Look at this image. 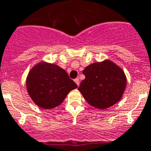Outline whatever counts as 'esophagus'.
Returning <instances> with one entry per match:
<instances>
[{
	"label": "esophagus",
	"mask_w": 151,
	"mask_h": 151,
	"mask_svg": "<svg viewBox=\"0 0 151 151\" xmlns=\"http://www.w3.org/2000/svg\"><path fill=\"white\" fill-rule=\"evenodd\" d=\"M74 82H75L76 84H77V85H78V86H79L80 81H79V79H78V78H76V79H74Z\"/></svg>",
	"instance_id": "1"
}]
</instances>
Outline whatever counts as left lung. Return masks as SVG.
I'll return each instance as SVG.
<instances>
[{"label":"left lung","mask_w":151,"mask_h":151,"mask_svg":"<svg viewBox=\"0 0 151 151\" xmlns=\"http://www.w3.org/2000/svg\"><path fill=\"white\" fill-rule=\"evenodd\" d=\"M85 79L78 90L91 106L105 109L122 99L127 78L119 67L110 60L94 63L83 70Z\"/></svg>","instance_id":"left-lung-1"}]
</instances>
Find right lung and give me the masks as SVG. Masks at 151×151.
<instances>
[{"mask_svg":"<svg viewBox=\"0 0 151 151\" xmlns=\"http://www.w3.org/2000/svg\"><path fill=\"white\" fill-rule=\"evenodd\" d=\"M26 87L29 96L38 106L50 109L60 105L78 85L61 67L41 62L29 73Z\"/></svg>","mask_w":151,"mask_h":151,"instance_id":"1","label":"right lung"}]
</instances>
